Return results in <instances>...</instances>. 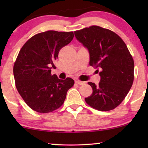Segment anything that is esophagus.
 <instances>
[{"label":"esophagus","instance_id":"obj_1","mask_svg":"<svg viewBox=\"0 0 148 148\" xmlns=\"http://www.w3.org/2000/svg\"><path fill=\"white\" fill-rule=\"evenodd\" d=\"M75 83L77 84H79V85H83L85 84L84 82H82V81H79V80H76Z\"/></svg>","mask_w":148,"mask_h":148}]
</instances>
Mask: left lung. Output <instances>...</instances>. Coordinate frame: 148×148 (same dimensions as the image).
Here are the masks:
<instances>
[{
    "mask_svg": "<svg viewBox=\"0 0 148 148\" xmlns=\"http://www.w3.org/2000/svg\"><path fill=\"white\" fill-rule=\"evenodd\" d=\"M74 34L88 50L90 65L100 70V83L88 82L93 92L85 100L96 110H112L126 97L134 79V61L126 44L114 32L99 26Z\"/></svg>",
    "mask_w": 148,
    "mask_h": 148,
    "instance_id": "obj_1",
    "label": "left lung"
}]
</instances>
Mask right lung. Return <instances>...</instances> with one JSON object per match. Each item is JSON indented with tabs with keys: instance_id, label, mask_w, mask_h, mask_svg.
<instances>
[{
	"instance_id": "1",
	"label": "right lung",
	"mask_w": 148,
	"mask_h": 148,
	"mask_svg": "<svg viewBox=\"0 0 148 148\" xmlns=\"http://www.w3.org/2000/svg\"><path fill=\"white\" fill-rule=\"evenodd\" d=\"M73 37V32H42L30 38L19 51L13 66L16 88L32 110L47 113L64 103L74 80L52 75L51 69L56 68L54 62L60 48L69 44Z\"/></svg>"
}]
</instances>
